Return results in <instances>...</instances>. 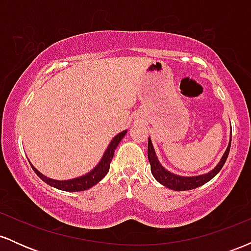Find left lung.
Returning a JSON list of instances; mask_svg holds the SVG:
<instances>
[{
  "mask_svg": "<svg viewBox=\"0 0 251 251\" xmlns=\"http://www.w3.org/2000/svg\"><path fill=\"white\" fill-rule=\"evenodd\" d=\"M230 145H231V133H230V140L227 144V148L222 155L221 160L217 163V165L214 169L210 170L209 172L203 175L198 176H179L176 175L174 172L166 170L164 166L160 164L159 159H158L157 153H155L153 144H152L151 138L149 137V144H148V157L149 162L151 164V172L152 176L155 178V180L158 183H160L162 185L166 186V188L175 190V191H185V190H192L196 188H200V186L204 185L205 183H208L209 180H211L218 172L221 171V169L223 168L224 163H226L227 155H229L230 151Z\"/></svg>",
  "mask_w": 251,
  "mask_h": 251,
  "instance_id": "8db88e82",
  "label": "left lung"
}]
</instances>
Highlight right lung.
<instances>
[{"label":"right lung","mask_w":251,"mask_h":251,"mask_svg":"<svg viewBox=\"0 0 251 251\" xmlns=\"http://www.w3.org/2000/svg\"><path fill=\"white\" fill-rule=\"evenodd\" d=\"M127 133V129H124L123 132L118 133L113 139L111 140V143L108 144L107 149L103 152L101 159L99 160V163L94 166L91 171L87 174L80 176V177L72 178V179H66V180H57L53 179V178L47 177L37 170L35 166L33 165L30 162L31 168H33L34 172L39 176L41 179L47 183L48 185L53 186V188L62 190V191H68V192H76V191H85V190L91 189L92 186H94L96 184L99 183L100 180L108 174L109 170V164L112 162V158H113L114 151H116L117 146L119 145V143L122 142L123 138L125 137V134Z\"/></svg>","instance_id":"right-lung-1"}]
</instances>
